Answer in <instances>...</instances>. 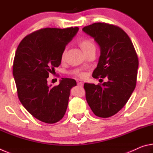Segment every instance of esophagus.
<instances>
[{
  "label": "esophagus",
  "instance_id": "esophagus-1",
  "mask_svg": "<svg viewBox=\"0 0 153 153\" xmlns=\"http://www.w3.org/2000/svg\"><path fill=\"white\" fill-rule=\"evenodd\" d=\"M77 85H78V86H79L82 87L83 85H84V84H83L82 82H77Z\"/></svg>",
  "mask_w": 153,
  "mask_h": 153
}]
</instances>
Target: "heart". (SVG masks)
I'll list each match as a JSON object with an SVG mask.
<instances>
[{"instance_id":"obj_1","label":"heart","mask_w":153,"mask_h":153,"mask_svg":"<svg viewBox=\"0 0 153 153\" xmlns=\"http://www.w3.org/2000/svg\"><path fill=\"white\" fill-rule=\"evenodd\" d=\"M79 45L84 52L89 51V50H90V49L95 48V46H94V42H93L92 39H90V38H82V39L80 40H79ZM66 53H67V49L65 48V49H64L63 53H62V55H61L62 59H64L65 57ZM76 75L77 77H83L85 76V75L86 74H85V73H84V72L78 71L76 72Z\"/></svg>"}]
</instances>
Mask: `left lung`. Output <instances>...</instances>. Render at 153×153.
Segmentation results:
<instances>
[{
    "label": "left lung",
    "mask_w": 153,
    "mask_h": 153,
    "mask_svg": "<svg viewBox=\"0 0 153 153\" xmlns=\"http://www.w3.org/2000/svg\"><path fill=\"white\" fill-rule=\"evenodd\" d=\"M100 47V56L92 77H107L102 84L85 83L86 98L97 117L115 115L128 102L135 88L138 57L128 35L117 25L94 23L83 28Z\"/></svg>",
    "instance_id": "left-lung-1"
}]
</instances>
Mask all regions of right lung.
<instances>
[{
  "label": "right lung",
  "instance_id": "add662e5",
  "mask_svg": "<svg viewBox=\"0 0 153 153\" xmlns=\"http://www.w3.org/2000/svg\"><path fill=\"white\" fill-rule=\"evenodd\" d=\"M79 28L46 27L30 33L19 43L13 65L18 98L37 120L55 123L65 115L74 79L65 78L58 86L48 85L49 74L61 64L65 46Z\"/></svg>",
  "mask_w": 153,
  "mask_h": 153
}]
</instances>
